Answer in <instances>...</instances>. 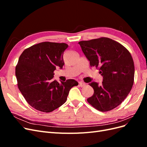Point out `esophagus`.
<instances>
[{"label": "esophagus", "instance_id": "esophagus-1", "mask_svg": "<svg viewBox=\"0 0 147 147\" xmlns=\"http://www.w3.org/2000/svg\"><path fill=\"white\" fill-rule=\"evenodd\" d=\"M79 85L80 87H84V86H85L86 84L84 83H83V82H79Z\"/></svg>", "mask_w": 147, "mask_h": 147}]
</instances>
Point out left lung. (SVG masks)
<instances>
[{"instance_id":"1","label":"left lung","mask_w":147,"mask_h":147,"mask_svg":"<svg viewBox=\"0 0 147 147\" xmlns=\"http://www.w3.org/2000/svg\"><path fill=\"white\" fill-rule=\"evenodd\" d=\"M90 61L91 67H96L103 77L101 86L92 82L94 94L87 101L101 112L116 108L131 91L134 79V64L131 53L121 44L100 37L78 42Z\"/></svg>"}]
</instances>
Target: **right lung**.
I'll return each mask as SVG.
<instances>
[{"mask_svg": "<svg viewBox=\"0 0 147 147\" xmlns=\"http://www.w3.org/2000/svg\"><path fill=\"white\" fill-rule=\"evenodd\" d=\"M64 43L45 42L26 48L15 68L18 87L28 103L42 112L49 113L64 104L69 91L78 83L72 79L57 82L56 67L64 65Z\"/></svg>", "mask_w": 147, "mask_h": 147, "instance_id": "add662e5", "label": "right lung"}]
</instances>
